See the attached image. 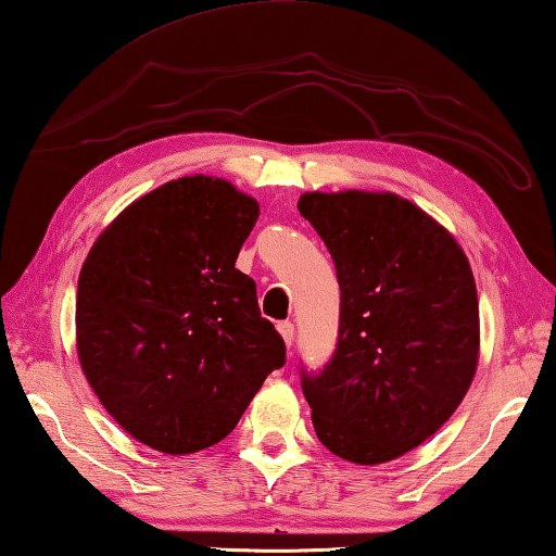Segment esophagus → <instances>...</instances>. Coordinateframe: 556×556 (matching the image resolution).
<instances>
[{"label":"esophagus","instance_id":"esophagus-1","mask_svg":"<svg viewBox=\"0 0 556 556\" xmlns=\"http://www.w3.org/2000/svg\"><path fill=\"white\" fill-rule=\"evenodd\" d=\"M278 332H280V337H283L286 346L290 349V344H293V339H295V327H293V323H280V325H278Z\"/></svg>","mask_w":556,"mask_h":556}]
</instances>
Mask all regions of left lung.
<instances>
[{
    "label": "left lung",
    "instance_id": "8db88e82",
    "mask_svg": "<svg viewBox=\"0 0 556 556\" xmlns=\"http://www.w3.org/2000/svg\"><path fill=\"white\" fill-rule=\"evenodd\" d=\"M298 210L332 253L339 337L303 371L329 452L374 466L420 446L464 401L479 364L469 258L440 222L393 192H305Z\"/></svg>",
    "mask_w": 556,
    "mask_h": 556
}]
</instances>
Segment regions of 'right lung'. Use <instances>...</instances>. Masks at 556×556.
<instances>
[{"label":"right lung","mask_w":556,"mask_h":556,"mask_svg":"<svg viewBox=\"0 0 556 556\" xmlns=\"http://www.w3.org/2000/svg\"><path fill=\"white\" fill-rule=\"evenodd\" d=\"M258 202L185 175L131 202L87 253L75 334L83 374L134 440L163 454L222 442L286 344L233 268Z\"/></svg>","instance_id":"obj_1"}]
</instances>
